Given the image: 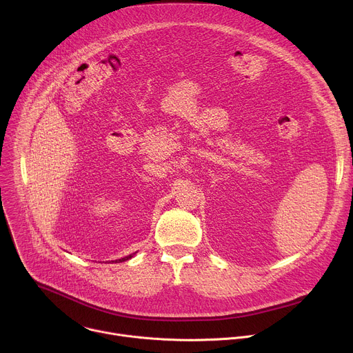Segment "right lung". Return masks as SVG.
I'll list each match as a JSON object with an SVG mask.
<instances>
[{
    "label": "right lung",
    "instance_id": "add662e5",
    "mask_svg": "<svg viewBox=\"0 0 353 353\" xmlns=\"http://www.w3.org/2000/svg\"><path fill=\"white\" fill-rule=\"evenodd\" d=\"M132 256H127V257H124V259H121V260H119V263H123V261H125V260H130Z\"/></svg>",
    "mask_w": 353,
    "mask_h": 353
}]
</instances>
